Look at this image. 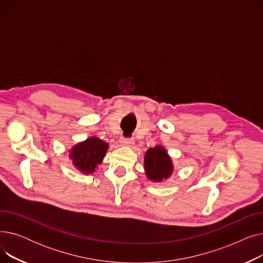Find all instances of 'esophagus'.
Instances as JSON below:
<instances>
[{
    "label": "esophagus",
    "instance_id": "1",
    "mask_svg": "<svg viewBox=\"0 0 263 263\" xmlns=\"http://www.w3.org/2000/svg\"><path fill=\"white\" fill-rule=\"evenodd\" d=\"M120 144L122 146H128V147H131L134 145V140L133 139H124V137H122V139L120 140Z\"/></svg>",
    "mask_w": 263,
    "mask_h": 263
}]
</instances>
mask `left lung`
Instances as JSON below:
<instances>
[{"label":"left lung","mask_w":263,"mask_h":263,"mask_svg":"<svg viewBox=\"0 0 263 263\" xmlns=\"http://www.w3.org/2000/svg\"><path fill=\"white\" fill-rule=\"evenodd\" d=\"M144 159V167L149 180L161 182L171 177L174 165L166 149L163 146L149 148Z\"/></svg>","instance_id":"left-lung-1"}]
</instances>
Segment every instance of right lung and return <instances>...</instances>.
Instances as JSON below:
<instances>
[{
  "label": "right lung",
  "mask_w": 263,
  "mask_h": 263,
  "mask_svg": "<svg viewBox=\"0 0 263 263\" xmlns=\"http://www.w3.org/2000/svg\"><path fill=\"white\" fill-rule=\"evenodd\" d=\"M108 149V144L98 137L91 136L84 142L74 145L69 151L74 167L83 174H92L103 161Z\"/></svg>",
  "instance_id": "obj_1"
}]
</instances>
